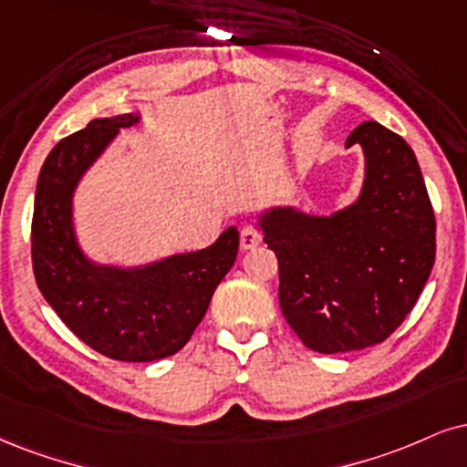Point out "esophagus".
I'll use <instances>...</instances> for the list:
<instances>
[{
  "mask_svg": "<svg viewBox=\"0 0 467 467\" xmlns=\"http://www.w3.org/2000/svg\"><path fill=\"white\" fill-rule=\"evenodd\" d=\"M239 239H241V248L252 250V248H256L258 244H261L263 234H261V230L254 226V223H245V226L241 228Z\"/></svg>",
  "mask_w": 467,
  "mask_h": 467,
  "instance_id": "obj_1",
  "label": "esophagus"
}]
</instances>
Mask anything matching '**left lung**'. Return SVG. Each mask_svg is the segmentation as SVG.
Returning <instances> with one entry per match:
<instances>
[{"label":"left lung","mask_w":467,"mask_h":467,"mask_svg":"<svg viewBox=\"0 0 467 467\" xmlns=\"http://www.w3.org/2000/svg\"><path fill=\"white\" fill-rule=\"evenodd\" d=\"M365 151L358 200L330 217H261L278 258V300L302 344L322 355L380 344L418 302L435 263V213L413 150L376 121L346 145Z\"/></svg>","instance_id":"left-lung-1"}]
</instances>
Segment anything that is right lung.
Segmentation results:
<instances>
[{"label": "right lung", "mask_w": 467, "mask_h": 467, "mask_svg": "<svg viewBox=\"0 0 467 467\" xmlns=\"http://www.w3.org/2000/svg\"><path fill=\"white\" fill-rule=\"evenodd\" d=\"M137 121V115L93 119L49 151L36 184L32 269L78 339L109 358L145 363L176 355L191 339L234 265L239 233L228 228L209 248L137 269L95 265L82 254L71 223L73 189L119 128Z\"/></svg>", "instance_id": "obj_1"}]
</instances>
